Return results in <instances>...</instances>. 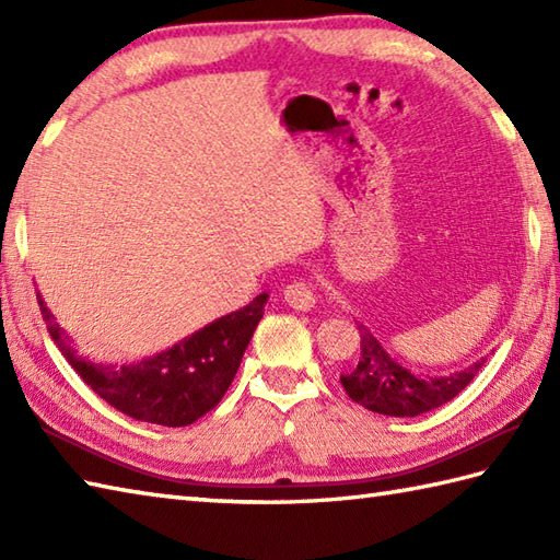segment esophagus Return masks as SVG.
<instances>
[{
  "label": "esophagus",
  "instance_id": "obj_1",
  "mask_svg": "<svg viewBox=\"0 0 560 560\" xmlns=\"http://www.w3.org/2000/svg\"><path fill=\"white\" fill-rule=\"evenodd\" d=\"M283 299H287V303L293 307V311H313L315 303H317V293L315 289L311 287V283L305 281H293L287 287V291H283Z\"/></svg>",
  "mask_w": 560,
  "mask_h": 560
}]
</instances>
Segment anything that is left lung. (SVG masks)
Listing matches in <instances>:
<instances>
[{"mask_svg": "<svg viewBox=\"0 0 560 560\" xmlns=\"http://www.w3.org/2000/svg\"><path fill=\"white\" fill-rule=\"evenodd\" d=\"M359 331L361 359L349 373L341 375V385L355 404L375 413L409 419V416L443 407L471 383L486 363V359H481L459 373L423 377L392 359L365 325H359Z\"/></svg>", "mask_w": 560, "mask_h": 560, "instance_id": "1", "label": "left lung"}]
</instances>
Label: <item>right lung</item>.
<instances>
[{"instance_id": "1", "label": "right lung", "mask_w": 560, "mask_h": 560, "mask_svg": "<svg viewBox=\"0 0 560 560\" xmlns=\"http://www.w3.org/2000/svg\"><path fill=\"white\" fill-rule=\"evenodd\" d=\"M267 299V293H259L243 311L219 317L173 349L120 368L77 355L67 331L47 311L40 295L38 303L52 341L101 399L137 421L180 428L217 407L231 387L255 327L265 315Z\"/></svg>"}]
</instances>
